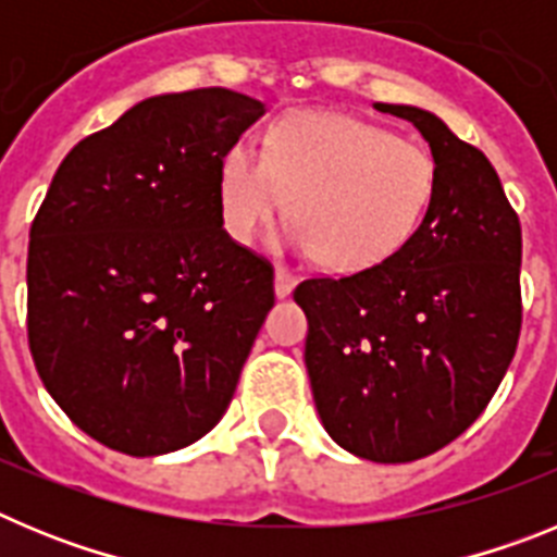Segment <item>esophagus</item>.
<instances>
[{"label":"esophagus","instance_id":"34e87169","mask_svg":"<svg viewBox=\"0 0 557 557\" xmlns=\"http://www.w3.org/2000/svg\"><path fill=\"white\" fill-rule=\"evenodd\" d=\"M295 282H298L295 273H289V270L282 268V264L275 268V295H278V298H287V295L293 293Z\"/></svg>","mask_w":557,"mask_h":557}]
</instances>
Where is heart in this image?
Instances as JSON below:
<instances>
[{"label":"heart","instance_id":"heart-1","mask_svg":"<svg viewBox=\"0 0 557 557\" xmlns=\"http://www.w3.org/2000/svg\"><path fill=\"white\" fill-rule=\"evenodd\" d=\"M435 161L421 145L398 139L346 113L295 111L273 122L264 152L236 141L220 159L223 225L250 245L287 211L289 243L321 250L329 268L385 262L418 231L435 195Z\"/></svg>","mask_w":557,"mask_h":557}]
</instances>
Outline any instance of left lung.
Here are the masks:
<instances>
[{
  "label": "left lung",
  "mask_w": 557,
  "mask_h": 557,
  "mask_svg": "<svg viewBox=\"0 0 557 557\" xmlns=\"http://www.w3.org/2000/svg\"><path fill=\"white\" fill-rule=\"evenodd\" d=\"M430 141L435 195L385 262L295 287L307 371L329 435L373 462L444 449L488 407L519 346L521 225L469 141L412 106L376 102Z\"/></svg>",
  "instance_id": "left-lung-1"
}]
</instances>
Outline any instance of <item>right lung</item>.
I'll use <instances>...</instances> for the list:
<instances>
[{"label":"right lung","mask_w":557,"mask_h":557,"mask_svg":"<svg viewBox=\"0 0 557 557\" xmlns=\"http://www.w3.org/2000/svg\"><path fill=\"white\" fill-rule=\"evenodd\" d=\"M264 113L195 88L77 141L29 228L27 339L49 396L122 455L223 418L273 307V264L223 228L220 159Z\"/></svg>","instance_id":"add662e5"}]
</instances>
